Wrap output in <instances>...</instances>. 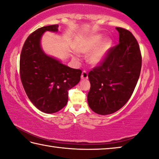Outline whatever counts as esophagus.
<instances>
[{
    "instance_id": "34e87169",
    "label": "esophagus",
    "mask_w": 159,
    "mask_h": 159,
    "mask_svg": "<svg viewBox=\"0 0 159 159\" xmlns=\"http://www.w3.org/2000/svg\"><path fill=\"white\" fill-rule=\"evenodd\" d=\"M88 74L86 71H85V70H84V71L82 72V74H81V79L83 80H85V79H88Z\"/></svg>"
}]
</instances>
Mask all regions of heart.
Masks as SVG:
<instances>
[{"label":"heart","instance_id":"b5f03b06","mask_svg":"<svg viewBox=\"0 0 159 159\" xmlns=\"http://www.w3.org/2000/svg\"><path fill=\"white\" fill-rule=\"evenodd\" d=\"M102 34H96L85 41L79 48V52L83 54H89V61L93 65L100 64L104 61L107 52L112 45L111 39L106 38L103 40Z\"/></svg>","mask_w":159,"mask_h":159}]
</instances>
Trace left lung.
<instances>
[{
    "mask_svg": "<svg viewBox=\"0 0 159 159\" xmlns=\"http://www.w3.org/2000/svg\"><path fill=\"white\" fill-rule=\"evenodd\" d=\"M120 43L112 47L100 66L89 74L90 89L88 102L99 115L114 113L122 108L134 92L142 68L139 44L129 30L116 27Z\"/></svg>",
    "mask_w": 159,
    "mask_h": 159,
    "instance_id": "left-lung-1",
    "label": "left lung"
}]
</instances>
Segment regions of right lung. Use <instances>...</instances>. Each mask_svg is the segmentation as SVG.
<instances>
[{"label":"right lung","mask_w":159,"mask_h":159,"mask_svg":"<svg viewBox=\"0 0 159 159\" xmlns=\"http://www.w3.org/2000/svg\"><path fill=\"white\" fill-rule=\"evenodd\" d=\"M58 25L40 27L29 35L20 59V74L27 97L40 111L57 112L66 106L69 90L79 84L81 70L63 64L41 47L46 31L58 32Z\"/></svg>","instance_id":"right-lung-1"}]
</instances>
